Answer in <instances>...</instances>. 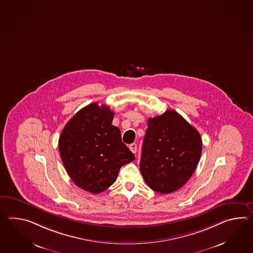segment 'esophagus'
<instances>
[{
  "label": "esophagus",
  "mask_w": 253,
  "mask_h": 253,
  "mask_svg": "<svg viewBox=\"0 0 253 253\" xmlns=\"http://www.w3.org/2000/svg\"><path fill=\"white\" fill-rule=\"evenodd\" d=\"M129 148L132 153H136V152H137V144H136V143L129 144Z\"/></svg>",
  "instance_id": "esophagus-1"
}]
</instances>
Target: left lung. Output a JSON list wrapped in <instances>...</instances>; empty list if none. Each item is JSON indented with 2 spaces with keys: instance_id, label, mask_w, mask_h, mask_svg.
<instances>
[{
  "instance_id": "1",
  "label": "left lung",
  "mask_w": 253,
  "mask_h": 253,
  "mask_svg": "<svg viewBox=\"0 0 253 253\" xmlns=\"http://www.w3.org/2000/svg\"><path fill=\"white\" fill-rule=\"evenodd\" d=\"M201 135L173 110L148 119L140 169L148 186L174 192L191 178L202 155Z\"/></svg>"
}]
</instances>
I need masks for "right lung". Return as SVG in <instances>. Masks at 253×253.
<instances>
[{"mask_svg":"<svg viewBox=\"0 0 253 253\" xmlns=\"http://www.w3.org/2000/svg\"><path fill=\"white\" fill-rule=\"evenodd\" d=\"M114 113L105 105L90 103L62 129L59 151L73 182L93 194L113 185L121 167L135 156L122 141L121 130L112 124Z\"/></svg>","mask_w":253,"mask_h":253,"instance_id":"add662e5","label":"right lung"}]
</instances>
